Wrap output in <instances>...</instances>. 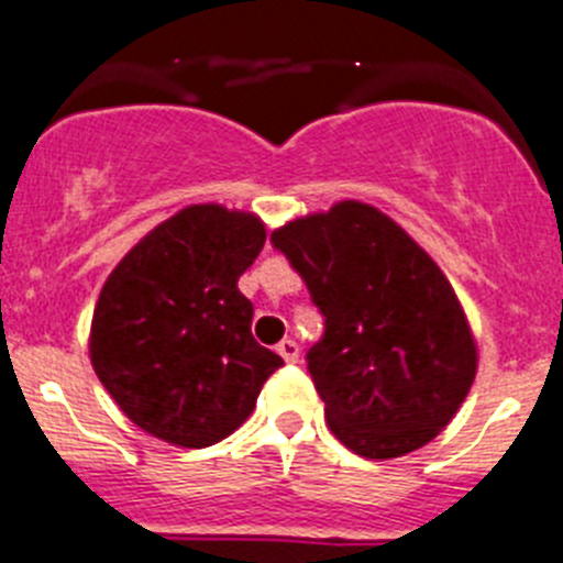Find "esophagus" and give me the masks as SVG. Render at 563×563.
<instances>
[{"instance_id": "obj_1", "label": "esophagus", "mask_w": 563, "mask_h": 563, "mask_svg": "<svg viewBox=\"0 0 563 563\" xmlns=\"http://www.w3.org/2000/svg\"><path fill=\"white\" fill-rule=\"evenodd\" d=\"M277 353H280L288 364H294L300 358V344L294 342V339H283V342L277 344Z\"/></svg>"}]
</instances>
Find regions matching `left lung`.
I'll list each match as a JSON object with an SVG mask.
<instances>
[{
  "label": "left lung",
  "mask_w": 563,
  "mask_h": 563,
  "mask_svg": "<svg viewBox=\"0 0 563 563\" xmlns=\"http://www.w3.org/2000/svg\"><path fill=\"white\" fill-rule=\"evenodd\" d=\"M272 244L325 317L308 373L331 432L367 460L438 438L477 376V342L438 263L353 199L277 227Z\"/></svg>",
  "instance_id": "8db88e82"
}]
</instances>
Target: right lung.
I'll use <instances>...</instances> for the list:
<instances>
[{"instance_id": "right-lung-1", "label": "right lung", "mask_w": 563, "mask_h": 563, "mask_svg": "<svg viewBox=\"0 0 563 563\" xmlns=\"http://www.w3.org/2000/svg\"><path fill=\"white\" fill-rule=\"evenodd\" d=\"M263 244L255 212L190 205L114 266L95 306L89 358L131 423L205 449L250 418L283 364L255 342V308L238 291Z\"/></svg>"}]
</instances>
